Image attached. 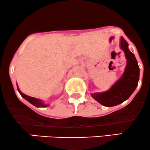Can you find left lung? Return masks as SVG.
<instances>
[{"label": "left lung", "instance_id": "obj_1", "mask_svg": "<svg viewBox=\"0 0 150 150\" xmlns=\"http://www.w3.org/2000/svg\"><path fill=\"white\" fill-rule=\"evenodd\" d=\"M120 47L125 53L127 61L123 74L108 91L91 94L96 101L106 107L115 106L127 100L138 84V64L134 54L129 51L128 44L122 37L120 38Z\"/></svg>", "mask_w": 150, "mask_h": 150}]
</instances>
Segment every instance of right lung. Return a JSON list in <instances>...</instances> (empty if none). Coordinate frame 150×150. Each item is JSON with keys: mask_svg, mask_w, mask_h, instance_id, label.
<instances>
[{"mask_svg": "<svg viewBox=\"0 0 150 150\" xmlns=\"http://www.w3.org/2000/svg\"><path fill=\"white\" fill-rule=\"evenodd\" d=\"M17 88H18V92H19L20 94H21V96L23 97V98H25V100H28V102L30 103L32 105H35V107L45 108V107L49 106V104H45V103L43 102V100H41V99H38V98H36L29 96H27L23 93H22V92L21 91V90L19 89V87H18V84H17Z\"/></svg>", "mask_w": 150, "mask_h": 150, "instance_id": "right-lung-1", "label": "right lung"}]
</instances>
